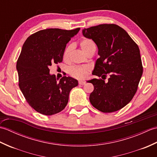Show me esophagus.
Listing matches in <instances>:
<instances>
[{"mask_svg": "<svg viewBox=\"0 0 157 157\" xmlns=\"http://www.w3.org/2000/svg\"><path fill=\"white\" fill-rule=\"evenodd\" d=\"M85 84H86L85 81H83V80H79V85H84Z\"/></svg>", "mask_w": 157, "mask_h": 157, "instance_id": "1", "label": "esophagus"}]
</instances>
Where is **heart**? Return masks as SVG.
<instances>
[{
  "mask_svg": "<svg viewBox=\"0 0 157 157\" xmlns=\"http://www.w3.org/2000/svg\"><path fill=\"white\" fill-rule=\"evenodd\" d=\"M79 46L82 49V52L84 53L85 55L91 51L92 48H95L94 43L93 42L92 40L88 38H84L81 40L79 43ZM72 50V46L69 45L67 46L65 49V51L63 52V59L67 60L69 58V55L70 52ZM90 71V69L86 66L84 67H73L69 69V73L73 77L78 79H84L86 78L87 75H88Z\"/></svg>",
  "mask_w": 157,
  "mask_h": 157,
  "instance_id": "b5f03b06",
  "label": "heart"
}]
</instances>
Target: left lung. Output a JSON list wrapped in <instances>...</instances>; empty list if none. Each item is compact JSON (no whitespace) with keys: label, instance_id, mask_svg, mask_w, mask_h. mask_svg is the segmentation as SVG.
<instances>
[{"label":"left lung","instance_id":"8db88e82","mask_svg":"<svg viewBox=\"0 0 157 157\" xmlns=\"http://www.w3.org/2000/svg\"><path fill=\"white\" fill-rule=\"evenodd\" d=\"M85 38L92 39L98 49L92 74L88 82L94 86L90 95L92 105L103 113H112L132 101L143 73L138 46L125 30L115 24H101L82 29Z\"/></svg>","mask_w":157,"mask_h":157}]
</instances>
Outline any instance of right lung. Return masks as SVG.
Returning <instances> with one entry per match:
<instances>
[{
	"label": "right lung",
	"instance_id": "obj_1",
	"mask_svg": "<svg viewBox=\"0 0 157 157\" xmlns=\"http://www.w3.org/2000/svg\"><path fill=\"white\" fill-rule=\"evenodd\" d=\"M79 29H43L29 36L22 46L16 65L19 88L29 105L42 115L63 111L71 90L78 85L71 77L64 76L57 82L49 67L62 62L67 44Z\"/></svg>",
	"mask_w": 157,
	"mask_h": 157
}]
</instances>
